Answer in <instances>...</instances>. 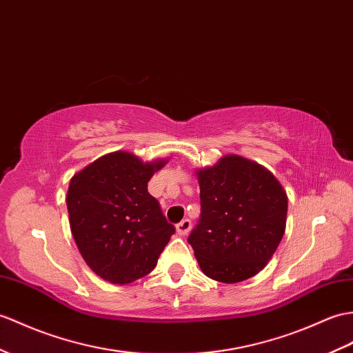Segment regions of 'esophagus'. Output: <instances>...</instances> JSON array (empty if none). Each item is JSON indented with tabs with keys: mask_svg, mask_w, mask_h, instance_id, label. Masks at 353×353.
<instances>
[{
	"mask_svg": "<svg viewBox=\"0 0 353 353\" xmlns=\"http://www.w3.org/2000/svg\"><path fill=\"white\" fill-rule=\"evenodd\" d=\"M191 227H192V224H191V221H190V219H183V221H180V223L176 225L177 234H179V236H186L188 233L191 232Z\"/></svg>",
	"mask_w": 353,
	"mask_h": 353,
	"instance_id": "esophagus-1",
	"label": "esophagus"
}]
</instances>
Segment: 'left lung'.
<instances>
[{"mask_svg":"<svg viewBox=\"0 0 353 353\" xmlns=\"http://www.w3.org/2000/svg\"><path fill=\"white\" fill-rule=\"evenodd\" d=\"M195 174L201 218L188 242L203 274L227 284L257 275L284 236V188L268 168L239 154H225Z\"/></svg>","mask_w":353,"mask_h":353,"instance_id":"left-lung-1","label":"left lung"}]
</instances>
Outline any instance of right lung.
I'll return each instance as SVG.
<instances>
[{"label":"right lung","instance_id":"obj_1","mask_svg":"<svg viewBox=\"0 0 353 353\" xmlns=\"http://www.w3.org/2000/svg\"><path fill=\"white\" fill-rule=\"evenodd\" d=\"M167 162H143L119 150L70 179L65 203L72 236L85 263L105 281L123 285L150 274L174 234L147 191Z\"/></svg>","mask_w":353,"mask_h":353}]
</instances>
